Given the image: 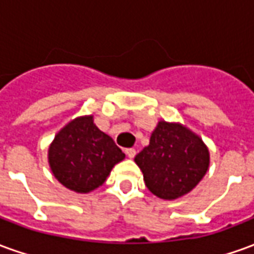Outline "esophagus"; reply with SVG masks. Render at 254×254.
<instances>
[{
  "instance_id": "34e87169",
  "label": "esophagus",
  "mask_w": 254,
  "mask_h": 254,
  "mask_svg": "<svg viewBox=\"0 0 254 254\" xmlns=\"http://www.w3.org/2000/svg\"><path fill=\"white\" fill-rule=\"evenodd\" d=\"M125 154H127L129 158H134V155H136V149H134V148H127V149H125Z\"/></svg>"
}]
</instances>
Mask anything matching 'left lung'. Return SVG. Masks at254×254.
I'll return each instance as SVG.
<instances>
[{
  "mask_svg": "<svg viewBox=\"0 0 254 254\" xmlns=\"http://www.w3.org/2000/svg\"><path fill=\"white\" fill-rule=\"evenodd\" d=\"M134 162L155 196L174 200L201 181L208 170L209 154L201 138L187 127L160 121L149 145L136 155Z\"/></svg>",
  "mask_w": 254,
  "mask_h": 254,
  "instance_id": "8db88e82",
  "label": "left lung"
}]
</instances>
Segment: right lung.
I'll use <instances>...</instances> for the list:
<instances>
[{
	"mask_svg": "<svg viewBox=\"0 0 254 254\" xmlns=\"http://www.w3.org/2000/svg\"><path fill=\"white\" fill-rule=\"evenodd\" d=\"M125 158L110 136L100 130L92 116L69 122L49 149L54 177L70 190L88 193L99 188L111 169Z\"/></svg>",
	"mask_w": 254,
	"mask_h": 254,
	"instance_id": "right-lung-1",
	"label": "right lung"
}]
</instances>
